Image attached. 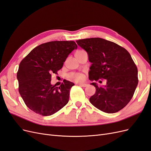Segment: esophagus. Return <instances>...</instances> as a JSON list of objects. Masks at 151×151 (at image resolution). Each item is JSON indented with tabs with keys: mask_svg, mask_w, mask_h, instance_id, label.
I'll return each mask as SVG.
<instances>
[{
	"mask_svg": "<svg viewBox=\"0 0 151 151\" xmlns=\"http://www.w3.org/2000/svg\"><path fill=\"white\" fill-rule=\"evenodd\" d=\"M78 85H79V86L83 87V88H85V87H86L87 86H88L86 84H78Z\"/></svg>",
	"mask_w": 151,
	"mask_h": 151,
	"instance_id": "esophagus-1",
	"label": "esophagus"
}]
</instances>
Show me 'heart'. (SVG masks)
<instances>
[{
	"label": "heart",
	"mask_w": 151,
	"mask_h": 151,
	"mask_svg": "<svg viewBox=\"0 0 151 151\" xmlns=\"http://www.w3.org/2000/svg\"><path fill=\"white\" fill-rule=\"evenodd\" d=\"M82 51H77L76 53H78ZM68 77H69L71 80L76 82H81L84 79V76L83 74H81V73L78 72L71 73V74H70L69 76H68Z\"/></svg>",
	"instance_id": "1"
}]
</instances>
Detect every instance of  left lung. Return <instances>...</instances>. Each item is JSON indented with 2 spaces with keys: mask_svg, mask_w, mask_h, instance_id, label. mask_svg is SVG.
Instances as JSON below:
<instances>
[{
  "mask_svg": "<svg viewBox=\"0 0 151 151\" xmlns=\"http://www.w3.org/2000/svg\"><path fill=\"white\" fill-rule=\"evenodd\" d=\"M76 42L87 52L92 63L89 80L106 81L104 87H98L95 83L91 84L96 88V93L89 98L91 103L107 113L121 110L133 97L139 82L137 67L130 53L116 43L100 38Z\"/></svg>",
  "mask_w": 151,
  "mask_h": 151,
  "instance_id": "obj_1",
  "label": "left lung"
}]
</instances>
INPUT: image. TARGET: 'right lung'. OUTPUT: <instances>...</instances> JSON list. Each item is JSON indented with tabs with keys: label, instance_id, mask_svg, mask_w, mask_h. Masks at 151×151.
Listing matches in <instances>:
<instances>
[{
	"label": "right lung",
	"instance_id": "1",
	"mask_svg": "<svg viewBox=\"0 0 151 151\" xmlns=\"http://www.w3.org/2000/svg\"><path fill=\"white\" fill-rule=\"evenodd\" d=\"M77 48L74 41H53L35 47L21 60L17 72L18 90L31 110L50 116L67 104L74 84L64 80L58 88L50 82L52 74H57Z\"/></svg>",
	"mask_w": 151,
	"mask_h": 151
}]
</instances>
